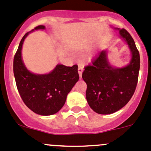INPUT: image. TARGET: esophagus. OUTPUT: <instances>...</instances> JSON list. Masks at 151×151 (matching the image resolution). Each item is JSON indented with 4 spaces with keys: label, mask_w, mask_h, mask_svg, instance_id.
<instances>
[{
    "label": "esophagus",
    "mask_w": 151,
    "mask_h": 151,
    "mask_svg": "<svg viewBox=\"0 0 151 151\" xmlns=\"http://www.w3.org/2000/svg\"><path fill=\"white\" fill-rule=\"evenodd\" d=\"M78 74H79V76H80V78H81V75H82V72H83V70H84V66H83L82 65H78Z\"/></svg>",
    "instance_id": "1"
}]
</instances>
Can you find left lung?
<instances>
[{"label":"left lung","mask_w":151,"mask_h":151,"mask_svg":"<svg viewBox=\"0 0 151 151\" xmlns=\"http://www.w3.org/2000/svg\"><path fill=\"white\" fill-rule=\"evenodd\" d=\"M119 32L132 52L130 63L124 68H112L106 51H102L91 64L85 66L82 73L83 80L87 84V101L98 114H112L122 109L132 98L138 83L139 52L127 30L119 29Z\"/></svg>","instance_id":"obj_1"}]
</instances>
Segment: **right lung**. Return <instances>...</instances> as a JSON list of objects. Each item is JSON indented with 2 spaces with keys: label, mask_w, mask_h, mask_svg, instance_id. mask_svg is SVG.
Wrapping results in <instances>:
<instances>
[{
  "label": "right lung",
  "mask_w": 151,
  "mask_h": 151,
  "mask_svg": "<svg viewBox=\"0 0 151 151\" xmlns=\"http://www.w3.org/2000/svg\"><path fill=\"white\" fill-rule=\"evenodd\" d=\"M38 29H45V26H37L31 31ZM30 32L22 37L13 59L16 86L22 100L30 110L40 115H51L60 110L67 94L78 81V65L58 64L46 75L30 73L22 60V44Z\"/></svg>",
  "instance_id": "add662e5"
}]
</instances>
